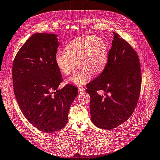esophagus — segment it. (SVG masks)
Wrapping results in <instances>:
<instances>
[{"label":"esophagus","mask_w":160,"mask_h":160,"mask_svg":"<svg viewBox=\"0 0 160 160\" xmlns=\"http://www.w3.org/2000/svg\"><path fill=\"white\" fill-rule=\"evenodd\" d=\"M85 91V89L82 88V87H78V92L79 93H82Z\"/></svg>","instance_id":"obj_1"}]
</instances>
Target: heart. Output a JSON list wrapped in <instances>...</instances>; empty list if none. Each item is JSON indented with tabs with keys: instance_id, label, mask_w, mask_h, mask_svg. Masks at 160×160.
Here are the masks:
<instances>
[{
	"instance_id": "b5f03b06",
	"label": "heart",
	"mask_w": 160,
	"mask_h": 160,
	"mask_svg": "<svg viewBox=\"0 0 160 160\" xmlns=\"http://www.w3.org/2000/svg\"><path fill=\"white\" fill-rule=\"evenodd\" d=\"M65 51L55 53V63L66 76L73 72L78 63L80 69L68 80L76 86L87 84L93 74L102 73L108 62L107 44L102 38L95 35H82L73 39L65 45Z\"/></svg>"
}]
</instances>
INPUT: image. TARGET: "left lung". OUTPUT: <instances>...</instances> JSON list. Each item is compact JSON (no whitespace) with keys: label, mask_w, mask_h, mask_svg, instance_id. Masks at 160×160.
I'll use <instances>...</instances> for the list:
<instances>
[{"label":"left lung","mask_w":160,"mask_h":160,"mask_svg":"<svg viewBox=\"0 0 160 160\" xmlns=\"http://www.w3.org/2000/svg\"><path fill=\"white\" fill-rule=\"evenodd\" d=\"M113 33L114 38L107 65L102 73L87 85L92 122L105 130L117 127L131 117L137 107L142 86L137 53L125 40ZM101 90L105 96L98 93Z\"/></svg>","instance_id":"left-lung-1"}]
</instances>
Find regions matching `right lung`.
I'll use <instances>...</instances> for the list:
<instances>
[{"label":"right lung","instance_id":"right-lung-1","mask_svg":"<svg viewBox=\"0 0 160 160\" xmlns=\"http://www.w3.org/2000/svg\"><path fill=\"white\" fill-rule=\"evenodd\" d=\"M57 35H32L17 53L12 65L13 92L26 119L46 133L62 129L78 89L67 84L55 60L59 45Z\"/></svg>","mask_w":160,"mask_h":160}]
</instances>
